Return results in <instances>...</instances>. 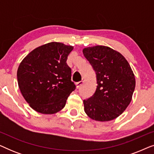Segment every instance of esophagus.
Masks as SVG:
<instances>
[{
  "label": "esophagus",
  "mask_w": 154,
  "mask_h": 154,
  "mask_svg": "<svg viewBox=\"0 0 154 154\" xmlns=\"http://www.w3.org/2000/svg\"><path fill=\"white\" fill-rule=\"evenodd\" d=\"M83 81H81L78 82V83H76V88H78V89H79V88H81V86L83 85Z\"/></svg>",
  "instance_id": "obj_1"
}]
</instances>
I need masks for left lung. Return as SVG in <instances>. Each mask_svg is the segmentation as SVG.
I'll return each mask as SVG.
<instances>
[{
  "instance_id": "8db88e82",
  "label": "left lung",
  "mask_w": 154,
  "mask_h": 154,
  "mask_svg": "<svg viewBox=\"0 0 154 154\" xmlns=\"http://www.w3.org/2000/svg\"><path fill=\"white\" fill-rule=\"evenodd\" d=\"M85 57L95 71L96 90L83 100L90 119L109 121L119 116L132 100L135 78L129 63L119 52L103 45L84 48Z\"/></svg>"
}]
</instances>
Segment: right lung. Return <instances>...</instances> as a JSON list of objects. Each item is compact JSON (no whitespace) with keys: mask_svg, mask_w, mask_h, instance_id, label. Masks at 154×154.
Masks as SVG:
<instances>
[{"mask_svg":"<svg viewBox=\"0 0 154 154\" xmlns=\"http://www.w3.org/2000/svg\"><path fill=\"white\" fill-rule=\"evenodd\" d=\"M73 48L57 42L45 44L31 51L19 66V88L37 112L52 114L62 110L75 89L66 64Z\"/></svg>","mask_w":154,"mask_h":154,"instance_id":"add662e5","label":"right lung"}]
</instances>
